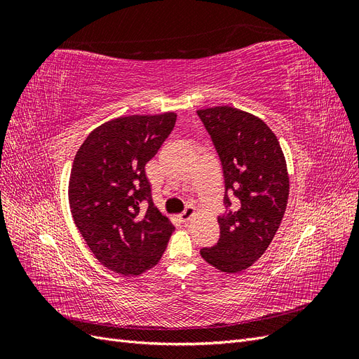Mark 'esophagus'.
<instances>
[{
  "instance_id": "1",
  "label": "esophagus",
  "mask_w": 359,
  "mask_h": 359,
  "mask_svg": "<svg viewBox=\"0 0 359 359\" xmlns=\"http://www.w3.org/2000/svg\"><path fill=\"white\" fill-rule=\"evenodd\" d=\"M194 215V206L193 205H187L186 210H184L181 214H180V220L181 222H187L190 217Z\"/></svg>"
}]
</instances>
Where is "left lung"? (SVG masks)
<instances>
[{
	"label": "left lung",
	"instance_id": "obj_1",
	"mask_svg": "<svg viewBox=\"0 0 359 359\" xmlns=\"http://www.w3.org/2000/svg\"><path fill=\"white\" fill-rule=\"evenodd\" d=\"M211 136L224 177L220 238L201 256L223 273L247 269L265 253L283 220L289 175L278 139L262 119L217 106L198 111ZM237 202L231 205L230 196Z\"/></svg>",
	"mask_w": 359,
	"mask_h": 359
}]
</instances>
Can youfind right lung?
<instances>
[{
	"mask_svg": "<svg viewBox=\"0 0 359 359\" xmlns=\"http://www.w3.org/2000/svg\"><path fill=\"white\" fill-rule=\"evenodd\" d=\"M177 115L119 116L97 127L76 153L69 202L95 259L114 273L154 266L175 227L153 202L145 165L175 127Z\"/></svg>",
	"mask_w": 359,
	"mask_h": 359,
	"instance_id": "add662e5",
	"label": "right lung"
}]
</instances>
